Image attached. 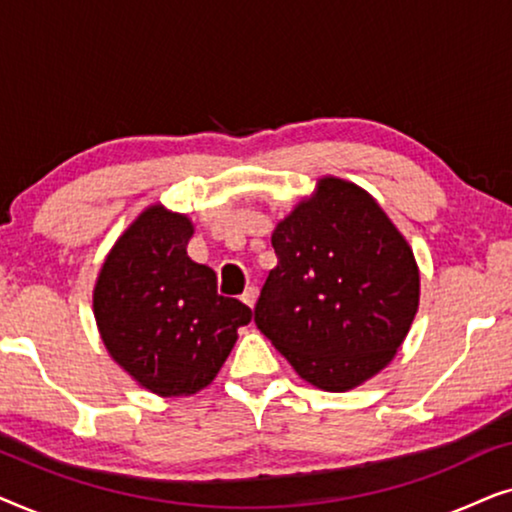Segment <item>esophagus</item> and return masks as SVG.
Masks as SVG:
<instances>
[{
    "mask_svg": "<svg viewBox=\"0 0 512 512\" xmlns=\"http://www.w3.org/2000/svg\"><path fill=\"white\" fill-rule=\"evenodd\" d=\"M242 303L249 305V307L256 305V289H254V286H249V289L242 293Z\"/></svg>",
    "mask_w": 512,
    "mask_h": 512,
    "instance_id": "esophagus-1",
    "label": "esophagus"
}]
</instances>
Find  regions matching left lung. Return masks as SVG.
Wrapping results in <instances>:
<instances>
[{"mask_svg":"<svg viewBox=\"0 0 512 512\" xmlns=\"http://www.w3.org/2000/svg\"><path fill=\"white\" fill-rule=\"evenodd\" d=\"M256 326L305 382L347 391L380 373L419 305L410 244L352 181L324 177L272 233Z\"/></svg>","mask_w":512,"mask_h":512,"instance_id":"8db88e82","label":"left lung"}]
</instances>
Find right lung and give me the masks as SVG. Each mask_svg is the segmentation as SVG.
Listing matches in <instances>:
<instances>
[{"instance_id":"1","label":"right lung","mask_w":512,"mask_h":512,"mask_svg":"<svg viewBox=\"0 0 512 512\" xmlns=\"http://www.w3.org/2000/svg\"><path fill=\"white\" fill-rule=\"evenodd\" d=\"M193 223L146 207L118 237L93 291L102 342L153 394L191 396L219 373L251 310L219 296L212 268L188 258Z\"/></svg>"}]
</instances>
